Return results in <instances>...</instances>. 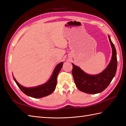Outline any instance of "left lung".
<instances>
[{"mask_svg": "<svg viewBox=\"0 0 126 126\" xmlns=\"http://www.w3.org/2000/svg\"><path fill=\"white\" fill-rule=\"evenodd\" d=\"M108 38L112 48V57L107 67L102 73L90 75L73 64L72 74L75 83L82 92L92 94L101 93L106 89L115 75L117 65L116 51L110 36H108Z\"/></svg>", "mask_w": 126, "mask_h": 126, "instance_id": "8db88e82", "label": "left lung"}]
</instances>
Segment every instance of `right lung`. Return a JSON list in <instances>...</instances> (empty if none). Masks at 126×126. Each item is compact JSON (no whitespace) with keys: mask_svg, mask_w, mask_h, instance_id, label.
Here are the masks:
<instances>
[{"mask_svg":"<svg viewBox=\"0 0 126 126\" xmlns=\"http://www.w3.org/2000/svg\"><path fill=\"white\" fill-rule=\"evenodd\" d=\"M63 63L61 62L59 63L56 66L53 73L50 77V79L45 83L38 85L37 87L33 88H26L22 86L16 81V79L13 76L16 84L22 92L30 97L33 98H41L47 96L52 94L55 90L56 84H57V77L62 67Z\"/></svg>","mask_w":126,"mask_h":126,"instance_id":"1","label":"right lung"}]
</instances>
